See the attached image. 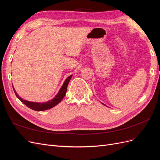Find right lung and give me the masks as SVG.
Returning <instances> with one entry per match:
<instances>
[{
  "label": "right lung",
  "instance_id": "right-lung-1",
  "mask_svg": "<svg viewBox=\"0 0 160 160\" xmlns=\"http://www.w3.org/2000/svg\"><path fill=\"white\" fill-rule=\"evenodd\" d=\"M71 77H72V75H70L67 77V79L64 82L63 85H62V86L61 87V88L60 91H59V93H58V94L55 97V98L52 99V100H51L49 101H47V102H46V103H36V102H31V101H27L26 100H23L17 94L16 91H15V90H14L13 87L12 88H13L14 93H15V94H16V96L17 97V98L18 99H20L21 102H22L26 106H27L28 108H30V109H31L32 110H35V111H44V110H47V109H49L53 108L54 106H55L58 103H59L61 101V100L63 99V98L66 94V92H67V85H68V84H69V82L71 80Z\"/></svg>",
  "mask_w": 160,
  "mask_h": 160
}]
</instances>
